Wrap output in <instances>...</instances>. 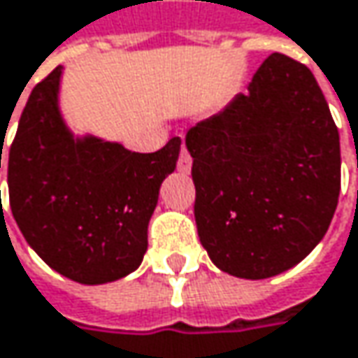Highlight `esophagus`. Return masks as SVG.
I'll use <instances>...</instances> for the list:
<instances>
[{
	"label": "esophagus",
	"mask_w": 358,
	"mask_h": 358,
	"mask_svg": "<svg viewBox=\"0 0 358 358\" xmlns=\"http://www.w3.org/2000/svg\"><path fill=\"white\" fill-rule=\"evenodd\" d=\"M190 168H192V157H190L188 149H186V147H182V149H180V157H178V172H182V174H188V172H190Z\"/></svg>",
	"instance_id": "34e87169"
}]
</instances>
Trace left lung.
<instances>
[{"label":"left lung","mask_w":358,"mask_h":358,"mask_svg":"<svg viewBox=\"0 0 358 358\" xmlns=\"http://www.w3.org/2000/svg\"><path fill=\"white\" fill-rule=\"evenodd\" d=\"M201 244L223 273L268 278L326 236L341 194V137L308 67L273 52L248 94L186 133Z\"/></svg>","instance_id":"left-lung-1"}]
</instances>
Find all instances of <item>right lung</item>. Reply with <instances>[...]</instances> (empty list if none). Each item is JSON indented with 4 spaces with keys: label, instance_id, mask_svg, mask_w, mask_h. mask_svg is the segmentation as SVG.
I'll return each mask as SVG.
<instances>
[{
    "label": "right lung",
    "instance_id": "obj_1",
    "mask_svg": "<svg viewBox=\"0 0 358 358\" xmlns=\"http://www.w3.org/2000/svg\"><path fill=\"white\" fill-rule=\"evenodd\" d=\"M61 73L57 67L36 83L22 110L8 155L10 207L52 271L82 285L113 282L143 260L147 225L162 182L176 170L180 137L155 153L73 137L59 110Z\"/></svg>",
    "mask_w": 358,
    "mask_h": 358
}]
</instances>
